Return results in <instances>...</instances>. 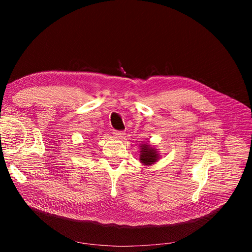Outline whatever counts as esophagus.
Returning a JSON list of instances; mask_svg holds the SVG:
<instances>
[{"instance_id":"obj_1","label":"esophagus","mask_w":252,"mask_h":252,"mask_svg":"<svg viewBox=\"0 0 252 252\" xmlns=\"http://www.w3.org/2000/svg\"><path fill=\"white\" fill-rule=\"evenodd\" d=\"M112 134L114 138H117V139H122L125 135V133L123 131H118V130H113Z\"/></svg>"}]
</instances>
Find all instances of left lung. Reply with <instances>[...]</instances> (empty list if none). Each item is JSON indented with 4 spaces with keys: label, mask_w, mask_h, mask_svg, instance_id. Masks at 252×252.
<instances>
[{
    "label": "left lung",
    "mask_w": 252,
    "mask_h": 252,
    "mask_svg": "<svg viewBox=\"0 0 252 252\" xmlns=\"http://www.w3.org/2000/svg\"><path fill=\"white\" fill-rule=\"evenodd\" d=\"M159 154L158 150L152 147L149 142L140 145V161L143 165L150 166L158 161Z\"/></svg>",
    "instance_id": "left-lung-1"
}]
</instances>
